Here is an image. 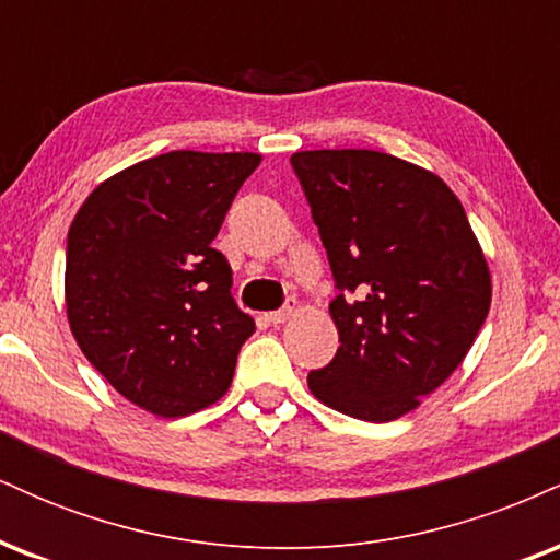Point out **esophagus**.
Listing matches in <instances>:
<instances>
[{"label": "esophagus", "mask_w": 560, "mask_h": 560, "mask_svg": "<svg viewBox=\"0 0 560 560\" xmlns=\"http://www.w3.org/2000/svg\"><path fill=\"white\" fill-rule=\"evenodd\" d=\"M298 311H300V305H298V300H289L284 307H281V311H273V313H268V324H284V320H289L292 316H298Z\"/></svg>", "instance_id": "34e87169"}]
</instances>
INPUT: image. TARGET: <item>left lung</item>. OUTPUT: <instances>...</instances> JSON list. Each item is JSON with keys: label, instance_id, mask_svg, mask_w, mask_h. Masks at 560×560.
I'll list each match as a JSON object with an SVG mask.
<instances>
[{"label": "left lung", "instance_id": "obj_1", "mask_svg": "<svg viewBox=\"0 0 560 560\" xmlns=\"http://www.w3.org/2000/svg\"><path fill=\"white\" fill-rule=\"evenodd\" d=\"M289 163L337 287L339 350L307 387L352 419H400L458 369L490 313V268L464 205L440 176L384 152Z\"/></svg>", "mask_w": 560, "mask_h": 560}]
</instances>
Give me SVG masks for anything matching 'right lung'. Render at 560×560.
<instances>
[{"instance_id":"add662e5","label":"right lung","mask_w":560,"mask_h":560,"mask_svg":"<svg viewBox=\"0 0 560 560\" xmlns=\"http://www.w3.org/2000/svg\"><path fill=\"white\" fill-rule=\"evenodd\" d=\"M258 165L255 152H165L102 182L70 223V331L126 400L163 419L226 395L255 331L213 240Z\"/></svg>"}]
</instances>
